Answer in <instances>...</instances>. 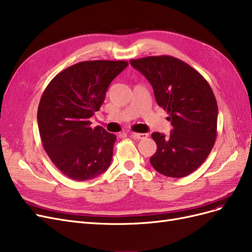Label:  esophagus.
<instances>
[{
  "mask_svg": "<svg viewBox=\"0 0 252 252\" xmlns=\"http://www.w3.org/2000/svg\"><path fill=\"white\" fill-rule=\"evenodd\" d=\"M130 135L132 136V138H134L136 140H144V139H146L147 136H148L147 133H136V132H131Z\"/></svg>",
  "mask_w": 252,
  "mask_h": 252,
  "instance_id": "obj_1",
  "label": "esophagus"
}]
</instances>
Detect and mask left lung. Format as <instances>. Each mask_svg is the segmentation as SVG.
<instances>
[{"label": "left lung", "mask_w": 252, "mask_h": 252, "mask_svg": "<svg viewBox=\"0 0 252 252\" xmlns=\"http://www.w3.org/2000/svg\"><path fill=\"white\" fill-rule=\"evenodd\" d=\"M154 88L156 101L173 127L169 136L154 132L156 154L150 164L161 174L184 178L202 165L217 138L218 104L203 75L170 56L130 60Z\"/></svg>", "instance_id": "1"}]
</instances>
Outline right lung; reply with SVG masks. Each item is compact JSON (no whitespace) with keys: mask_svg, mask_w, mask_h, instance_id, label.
Returning a JSON list of instances; mask_svg holds the SVG:
<instances>
[{"mask_svg":"<svg viewBox=\"0 0 252 252\" xmlns=\"http://www.w3.org/2000/svg\"><path fill=\"white\" fill-rule=\"evenodd\" d=\"M125 61H85L61 71L45 89L37 108L43 147L57 168L75 181L107 170L117 136L89 119L100 110Z\"/></svg>","mask_w":252,"mask_h":252,"instance_id":"1","label":"right lung"}]
</instances>
